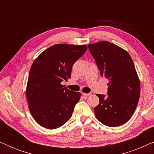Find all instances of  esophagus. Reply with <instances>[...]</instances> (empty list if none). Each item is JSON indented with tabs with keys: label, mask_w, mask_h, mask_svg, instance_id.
Wrapping results in <instances>:
<instances>
[{
	"label": "esophagus",
	"mask_w": 154,
	"mask_h": 154,
	"mask_svg": "<svg viewBox=\"0 0 154 154\" xmlns=\"http://www.w3.org/2000/svg\"><path fill=\"white\" fill-rule=\"evenodd\" d=\"M83 95L84 97H89V96L91 95V93H83Z\"/></svg>",
	"instance_id": "1"
}]
</instances>
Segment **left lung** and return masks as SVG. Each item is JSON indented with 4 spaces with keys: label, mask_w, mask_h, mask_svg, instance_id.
<instances>
[{
    "label": "left lung",
    "mask_w": 154,
    "mask_h": 154,
    "mask_svg": "<svg viewBox=\"0 0 154 154\" xmlns=\"http://www.w3.org/2000/svg\"><path fill=\"white\" fill-rule=\"evenodd\" d=\"M88 48L102 76L109 81L108 97L97 94L100 103L94 109L99 121L118 127L129 121L140 95V83L129 53L108 41L89 44Z\"/></svg>",
    "instance_id": "obj_1"
}]
</instances>
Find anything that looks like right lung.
Listing matches in <instances>:
<instances>
[{
	"label": "right lung",
	"instance_id": "right-lung-1",
	"mask_svg": "<svg viewBox=\"0 0 154 154\" xmlns=\"http://www.w3.org/2000/svg\"><path fill=\"white\" fill-rule=\"evenodd\" d=\"M87 45L56 44L38 56L31 65L26 85L31 114L42 127L56 129L66 123L81 98L62 84L71 78L74 63L85 53Z\"/></svg>",
	"mask_w": 154,
	"mask_h": 154
}]
</instances>
